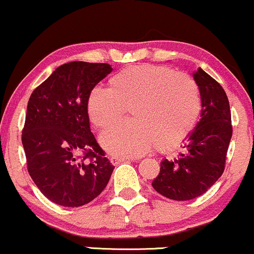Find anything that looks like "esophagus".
Returning <instances> with one entry per match:
<instances>
[{"label":"esophagus","instance_id":"34e87169","mask_svg":"<svg viewBox=\"0 0 254 254\" xmlns=\"http://www.w3.org/2000/svg\"><path fill=\"white\" fill-rule=\"evenodd\" d=\"M136 159L137 158H132V157H131V158H120V157H111L110 162H111L112 165H117V164H120V163L129 162V160H131V162H134Z\"/></svg>","mask_w":254,"mask_h":254}]
</instances>
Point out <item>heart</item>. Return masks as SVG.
<instances>
[{
  "instance_id": "heart-1",
  "label": "heart",
  "mask_w": 254,
  "mask_h": 254,
  "mask_svg": "<svg viewBox=\"0 0 254 254\" xmlns=\"http://www.w3.org/2000/svg\"><path fill=\"white\" fill-rule=\"evenodd\" d=\"M88 114L103 129L131 107L134 121L122 122L101 133L109 153L139 157L157 144L160 151L178 147L193 130L201 103L199 90L188 75L166 66L137 64L109 79V89L95 86L88 96Z\"/></svg>"
}]
</instances>
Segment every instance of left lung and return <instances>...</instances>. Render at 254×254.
<instances>
[{"label": "left lung", "instance_id": "1", "mask_svg": "<svg viewBox=\"0 0 254 254\" xmlns=\"http://www.w3.org/2000/svg\"><path fill=\"white\" fill-rule=\"evenodd\" d=\"M201 101L200 120L186 137L185 152L163 159L152 188L173 200H190L205 193L224 172L232 137L230 103L223 86L201 68L193 72Z\"/></svg>", "mask_w": 254, "mask_h": 254}]
</instances>
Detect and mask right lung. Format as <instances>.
Here are the masks:
<instances>
[{"label": "right lung", "instance_id": "obj_1", "mask_svg": "<svg viewBox=\"0 0 254 254\" xmlns=\"http://www.w3.org/2000/svg\"><path fill=\"white\" fill-rule=\"evenodd\" d=\"M111 71L107 63H65L29 98L22 133L28 172L61 206L94 200L115 169L90 131L86 107L90 91Z\"/></svg>", "mask_w": 254, "mask_h": 254}]
</instances>
